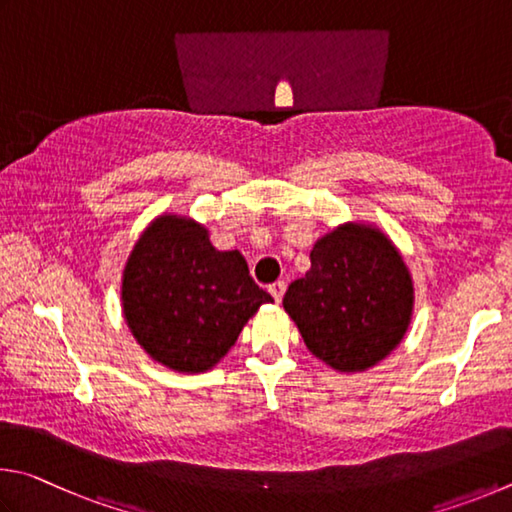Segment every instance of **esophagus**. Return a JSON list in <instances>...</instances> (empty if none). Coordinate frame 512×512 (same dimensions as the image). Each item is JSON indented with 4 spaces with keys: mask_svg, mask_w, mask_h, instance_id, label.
Instances as JSON below:
<instances>
[{
    "mask_svg": "<svg viewBox=\"0 0 512 512\" xmlns=\"http://www.w3.org/2000/svg\"><path fill=\"white\" fill-rule=\"evenodd\" d=\"M285 288H288V285H285L283 281H276V283L270 285V294L276 299V303H281L283 294H285Z\"/></svg>",
    "mask_w": 512,
    "mask_h": 512,
    "instance_id": "esophagus-1",
    "label": "esophagus"
}]
</instances>
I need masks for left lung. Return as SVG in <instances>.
I'll use <instances>...</instances> for the list:
<instances>
[{"instance_id":"1","label":"left lung","mask_w":512,"mask_h":512,"mask_svg":"<svg viewBox=\"0 0 512 512\" xmlns=\"http://www.w3.org/2000/svg\"><path fill=\"white\" fill-rule=\"evenodd\" d=\"M414 279L373 222H344L317 238L310 270L283 308L308 351L337 373H362L396 351L414 317Z\"/></svg>"}]
</instances>
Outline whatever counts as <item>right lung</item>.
<instances>
[{
  "label": "right lung",
  "mask_w": 512,
  "mask_h": 512,
  "mask_svg": "<svg viewBox=\"0 0 512 512\" xmlns=\"http://www.w3.org/2000/svg\"><path fill=\"white\" fill-rule=\"evenodd\" d=\"M272 301L249 276L245 256L215 249L209 229L188 215L152 218L121 272V310L132 337L177 373L211 371Z\"/></svg>",
  "instance_id": "add662e5"
}]
</instances>
